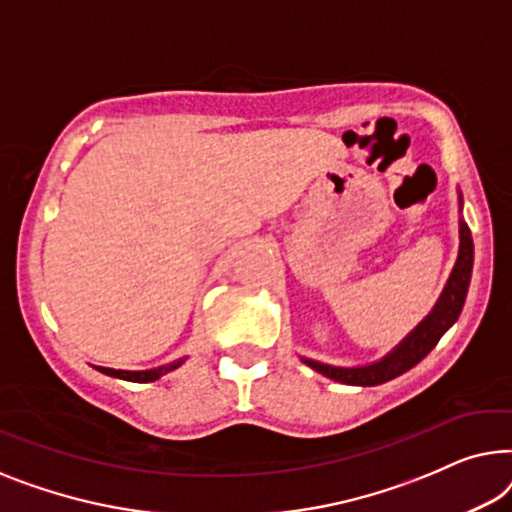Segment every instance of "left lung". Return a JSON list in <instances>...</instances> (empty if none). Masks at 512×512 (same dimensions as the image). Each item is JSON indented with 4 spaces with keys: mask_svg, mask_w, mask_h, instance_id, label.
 Instances as JSON below:
<instances>
[{
    "mask_svg": "<svg viewBox=\"0 0 512 512\" xmlns=\"http://www.w3.org/2000/svg\"><path fill=\"white\" fill-rule=\"evenodd\" d=\"M459 211H462V194H459ZM471 271H473V239L471 229L464 220H459V255L452 269L448 285L443 287V294L438 297L436 306L431 308V313L417 325L403 341L387 352L378 362L366 364V366H331L315 362V359H304V364L311 366L313 371L322 373L336 383L343 385H380L387 380L401 376L408 369H413L417 362H422L424 357L434 350V345L441 341V336L455 325L459 313H462L466 292H469L471 283Z\"/></svg>",
    "mask_w": 512,
    "mask_h": 512,
    "instance_id": "1",
    "label": "left lung"
}]
</instances>
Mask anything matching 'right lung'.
<instances>
[{"label": "right lung", "instance_id": "obj_1", "mask_svg": "<svg viewBox=\"0 0 512 512\" xmlns=\"http://www.w3.org/2000/svg\"><path fill=\"white\" fill-rule=\"evenodd\" d=\"M185 362V357L176 359V362L171 364H164V366H157V369H148V371H122V369H106V366H95L97 371L106 373V376H113V378H120V380H129V383H153V380L162 378L164 373L178 369Z\"/></svg>", "mask_w": 512, "mask_h": 512}]
</instances>
